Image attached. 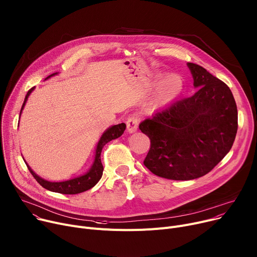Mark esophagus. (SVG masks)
Masks as SVG:
<instances>
[{"instance_id": "obj_1", "label": "esophagus", "mask_w": 257, "mask_h": 257, "mask_svg": "<svg viewBox=\"0 0 257 257\" xmlns=\"http://www.w3.org/2000/svg\"><path fill=\"white\" fill-rule=\"evenodd\" d=\"M126 124H127V130H128V132H129V133H133V132H135L136 130H138V128H139L140 119H139L138 116H134V115H133V116L128 117Z\"/></svg>"}]
</instances>
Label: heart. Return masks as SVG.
Here are the masks:
<instances>
[{"label":"heart","mask_w":257,"mask_h":257,"mask_svg":"<svg viewBox=\"0 0 257 257\" xmlns=\"http://www.w3.org/2000/svg\"><path fill=\"white\" fill-rule=\"evenodd\" d=\"M181 87V80L177 76H170L165 79L156 94L155 104H160L163 103V102L173 99L180 92Z\"/></svg>","instance_id":"obj_1"}]
</instances>
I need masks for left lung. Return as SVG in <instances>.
<instances>
[{
    "label": "left lung",
    "instance_id": "8db88e82",
    "mask_svg": "<svg viewBox=\"0 0 257 257\" xmlns=\"http://www.w3.org/2000/svg\"><path fill=\"white\" fill-rule=\"evenodd\" d=\"M188 67L197 92L140 125L151 141L145 166L175 181L210 173L230 151L237 131L236 104L227 84L197 64L188 63Z\"/></svg>",
    "mask_w": 257,
    "mask_h": 257
}]
</instances>
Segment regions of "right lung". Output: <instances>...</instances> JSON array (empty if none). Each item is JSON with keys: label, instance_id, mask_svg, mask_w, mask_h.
Returning a JSON list of instances; mask_svg holds the SVG:
<instances>
[{"label": "right lung", "instance_id": "right-lung-1", "mask_svg": "<svg viewBox=\"0 0 257 257\" xmlns=\"http://www.w3.org/2000/svg\"><path fill=\"white\" fill-rule=\"evenodd\" d=\"M55 74H57V73H53L51 75L47 76V78L55 75ZM33 90H34V87L28 91V93L26 95V98H25V101H24V104H23L22 109H21V113H22V110L25 106V103H26V101H27L29 95L31 94V92ZM125 129H126V125L124 123H122V124L114 125V126L108 128L103 133V135L101 136V139H100V141L98 143V146H97V149H96L95 161H94V164H93L92 168L89 170L87 174L81 176V177H78V178H75V179H72V180H68V181H65V182H48V181H45V180L41 179L40 177H38L35 173L33 172V170L31 169V167L28 164H27V166L30 170V173L32 174V176L35 178V180L43 188H45V189H47L49 191L58 192V193H62V194H77V193L84 192V191L91 189L92 187H94L99 182V180L101 179L102 174H103V165H102L101 157H100L102 149H103V147L107 143H109L110 141L119 138V136H121L124 133Z\"/></svg>", "mask_w": 257, "mask_h": 257}]
</instances>
